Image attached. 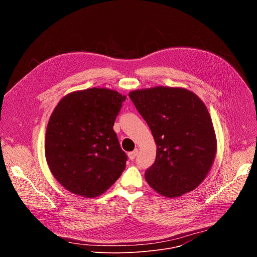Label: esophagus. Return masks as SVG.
I'll list each match as a JSON object with an SVG mask.
<instances>
[{
  "mask_svg": "<svg viewBox=\"0 0 257 257\" xmlns=\"http://www.w3.org/2000/svg\"><path fill=\"white\" fill-rule=\"evenodd\" d=\"M137 155H138V150L136 149V150H134L133 152L129 153V154H128V157H129V159H130L131 161H133V160H135V158H136Z\"/></svg>",
  "mask_w": 257,
  "mask_h": 257,
  "instance_id": "esophagus-1",
  "label": "esophagus"
}]
</instances>
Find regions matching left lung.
<instances>
[{
	"label": "left lung",
	"instance_id": "obj_1",
	"mask_svg": "<svg viewBox=\"0 0 257 257\" xmlns=\"http://www.w3.org/2000/svg\"><path fill=\"white\" fill-rule=\"evenodd\" d=\"M129 97L157 143L154 165L145 172L150 186L166 197L194 190L209 172L216 138L205 104L192 91L157 86Z\"/></svg>",
	"mask_w": 257,
	"mask_h": 257
}]
</instances>
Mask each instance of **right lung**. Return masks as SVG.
Returning a JSON list of instances; mask_svg holds the SVG:
<instances>
[{"label": "right lung", "instance_id": "right-lung-1", "mask_svg": "<svg viewBox=\"0 0 257 257\" xmlns=\"http://www.w3.org/2000/svg\"><path fill=\"white\" fill-rule=\"evenodd\" d=\"M126 96L89 88L64 96L50 118L45 141L49 168L70 192L92 198L121 176L127 156L113 127Z\"/></svg>", "mask_w": 257, "mask_h": 257}]
</instances>
